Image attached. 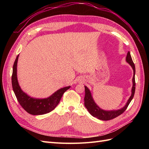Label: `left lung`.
Masks as SVG:
<instances>
[{
    "instance_id": "left-lung-1",
    "label": "left lung",
    "mask_w": 149,
    "mask_h": 149,
    "mask_svg": "<svg viewBox=\"0 0 149 149\" xmlns=\"http://www.w3.org/2000/svg\"><path fill=\"white\" fill-rule=\"evenodd\" d=\"M125 60L130 66H132L134 71V76L132 78L133 85L132 88L131 96H130L127 103H126V104L123 108H121V109L118 110H112V111H105L101 109V108L96 104V102H94L89 89L86 86H84V89H85V96L84 99V106L86 107V109H88L89 113L91 114L93 117H94V118H96L102 120H109L114 118H116V117H118L121 114H123V112L126 110L130 101H131L133 99L134 93H135V90H136V81H135L136 68H135V65L132 61V57L130 56L129 52L127 54V56H126Z\"/></svg>"
}]
</instances>
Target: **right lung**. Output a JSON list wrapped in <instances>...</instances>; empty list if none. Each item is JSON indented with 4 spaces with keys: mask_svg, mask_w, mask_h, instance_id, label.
Instances as JSON below:
<instances>
[{
    "mask_svg": "<svg viewBox=\"0 0 149 149\" xmlns=\"http://www.w3.org/2000/svg\"><path fill=\"white\" fill-rule=\"evenodd\" d=\"M19 55H18L13 66L12 76V84L13 92L21 106L32 115H42L53 111L60 102L61 98L65 91L71 86H66L58 89L52 95L47 98L37 99L27 95L20 88L17 76V61Z\"/></svg>",
    "mask_w": 149,
    "mask_h": 149,
    "instance_id": "obj_1",
    "label": "right lung"
}]
</instances>
